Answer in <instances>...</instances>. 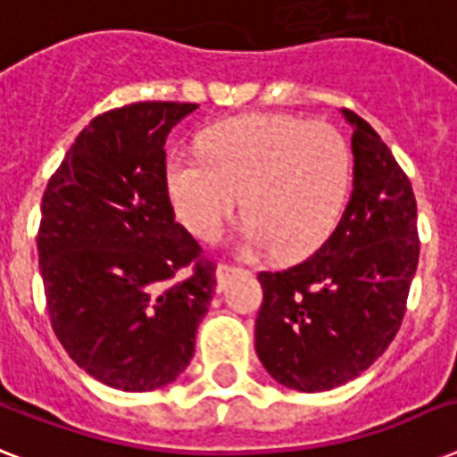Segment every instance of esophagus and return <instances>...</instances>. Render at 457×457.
Masks as SVG:
<instances>
[{
  "instance_id": "esophagus-1",
  "label": "esophagus",
  "mask_w": 457,
  "mask_h": 457,
  "mask_svg": "<svg viewBox=\"0 0 457 457\" xmlns=\"http://www.w3.org/2000/svg\"><path fill=\"white\" fill-rule=\"evenodd\" d=\"M237 272H242V270H239V268H235V265H228V263L218 265V270H215V279H218V292H222V289L228 287L229 278H232V275H237Z\"/></svg>"
}]
</instances>
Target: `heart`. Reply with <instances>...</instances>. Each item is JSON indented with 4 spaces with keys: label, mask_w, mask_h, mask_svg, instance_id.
I'll use <instances>...</instances> for the list:
<instances>
[{
    "label": "heart",
    "mask_w": 457,
    "mask_h": 457,
    "mask_svg": "<svg viewBox=\"0 0 457 457\" xmlns=\"http://www.w3.org/2000/svg\"><path fill=\"white\" fill-rule=\"evenodd\" d=\"M353 156L334 125L256 113L211 128L201 152H172L165 187L192 235L215 242L244 199V249L301 258L327 242L346 211Z\"/></svg>",
    "instance_id": "1"
}]
</instances>
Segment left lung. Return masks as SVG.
<instances>
[{
    "instance_id": "1",
    "label": "left lung",
    "mask_w": 457,
    "mask_h": 457,
    "mask_svg": "<svg viewBox=\"0 0 457 457\" xmlns=\"http://www.w3.org/2000/svg\"><path fill=\"white\" fill-rule=\"evenodd\" d=\"M341 113L353 128V192L339 225L303 263L258 275L256 353L305 394L351 382L389 348L420 258L411 179L368 120Z\"/></svg>"
}]
</instances>
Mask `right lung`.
<instances>
[{
    "instance_id": "1",
    "label": "right lung",
    "mask_w": 457,
    "mask_h": 457,
    "mask_svg": "<svg viewBox=\"0 0 457 457\" xmlns=\"http://www.w3.org/2000/svg\"><path fill=\"white\" fill-rule=\"evenodd\" d=\"M192 111L137 102L92 118L42 196L37 253L54 332L113 389L170 384L215 294V265L175 222L165 187V139ZM182 267L193 275L172 283Z\"/></svg>"
}]
</instances>
